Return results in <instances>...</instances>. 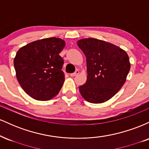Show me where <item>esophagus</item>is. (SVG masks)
Listing matches in <instances>:
<instances>
[{"mask_svg": "<svg viewBox=\"0 0 149 149\" xmlns=\"http://www.w3.org/2000/svg\"><path fill=\"white\" fill-rule=\"evenodd\" d=\"M78 73H79V71H78V70H76V71H75L74 73H71V74H70V76H71V77L76 76V75H78Z\"/></svg>", "mask_w": 149, "mask_h": 149, "instance_id": "obj_1", "label": "esophagus"}]
</instances>
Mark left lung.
<instances>
[{
	"label": "left lung",
	"instance_id": "8db88e82",
	"mask_svg": "<svg viewBox=\"0 0 149 149\" xmlns=\"http://www.w3.org/2000/svg\"><path fill=\"white\" fill-rule=\"evenodd\" d=\"M86 57L88 77L79 91L87 102L103 103L120 90L130 69L129 57L113 44L96 38L77 42Z\"/></svg>",
	"mask_w": 149,
	"mask_h": 149
}]
</instances>
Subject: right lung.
<instances>
[{
	"instance_id": "add662e5",
	"label": "right lung",
	"mask_w": 149,
	"mask_h": 149,
	"mask_svg": "<svg viewBox=\"0 0 149 149\" xmlns=\"http://www.w3.org/2000/svg\"><path fill=\"white\" fill-rule=\"evenodd\" d=\"M65 42L59 38L36 40L20 48L14 59L16 76L27 95L39 101L49 100L64 82V60L59 53Z\"/></svg>"
}]
</instances>
